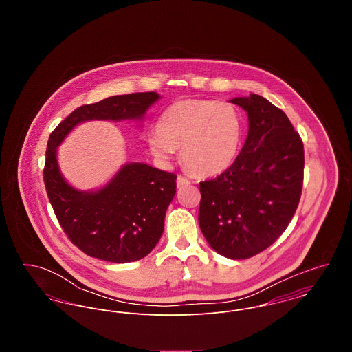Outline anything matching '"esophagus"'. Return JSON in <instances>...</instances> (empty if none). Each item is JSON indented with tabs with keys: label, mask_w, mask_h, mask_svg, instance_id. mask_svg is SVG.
I'll return each mask as SVG.
<instances>
[{
	"label": "esophagus",
	"mask_w": 352,
	"mask_h": 352,
	"mask_svg": "<svg viewBox=\"0 0 352 352\" xmlns=\"http://www.w3.org/2000/svg\"><path fill=\"white\" fill-rule=\"evenodd\" d=\"M190 183H191V182H190L188 179L183 177V176H179V177H177V180H176V184H177V187H179V188L186 187V186H188Z\"/></svg>",
	"instance_id": "obj_1"
}]
</instances>
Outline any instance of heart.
Instances as JSON below:
<instances>
[{"label":"heart","instance_id":"obj_1","mask_svg":"<svg viewBox=\"0 0 352 352\" xmlns=\"http://www.w3.org/2000/svg\"><path fill=\"white\" fill-rule=\"evenodd\" d=\"M241 112L226 101L186 99L170 104L148 137L151 153L169 161L180 149L183 165L195 176L211 177L226 172L243 142Z\"/></svg>","mask_w":352,"mask_h":352}]
</instances>
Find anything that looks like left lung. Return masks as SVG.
I'll list each match as a JSON object with an SVG mask.
<instances>
[{
	"label": "left lung",
	"instance_id": "obj_1",
	"mask_svg": "<svg viewBox=\"0 0 352 352\" xmlns=\"http://www.w3.org/2000/svg\"><path fill=\"white\" fill-rule=\"evenodd\" d=\"M248 115V135L234 164L201 182L199 226L210 247L239 260L254 256L286 230L303 182V144L286 113L263 96L234 98Z\"/></svg>",
	"mask_w": 352,
	"mask_h": 352
}]
</instances>
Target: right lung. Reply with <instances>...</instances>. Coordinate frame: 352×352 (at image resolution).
Wrapping results in <instances>:
<instances>
[{
	"instance_id": "add662e5",
	"label": "right lung",
	"mask_w": 352,
	"mask_h": 352,
	"mask_svg": "<svg viewBox=\"0 0 352 352\" xmlns=\"http://www.w3.org/2000/svg\"><path fill=\"white\" fill-rule=\"evenodd\" d=\"M155 92L107 98L74 109L51 133L43 170L54 212L70 241L88 256L130 263L149 254L164 232L165 212L176 194V175L145 162L124 164L100 188L82 191L66 182L58 146L88 120H133L141 127Z\"/></svg>"
}]
</instances>
